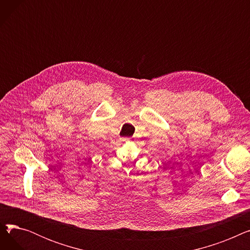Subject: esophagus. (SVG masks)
I'll use <instances>...</instances> for the list:
<instances>
[{
  "label": "esophagus",
  "mask_w": 250,
  "mask_h": 250,
  "mask_svg": "<svg viewBox=\"0 0 250 250\" xmlns=\"http://www.w3.org/2000/svg\"><path fill=\"white\" fill-rule=\"evenodd\" d=\"M125 140H126V141H134V140H135V137H129V138H126Z\"/></svg>",
  "instance_id": "obj_1"
}]
</instances>
